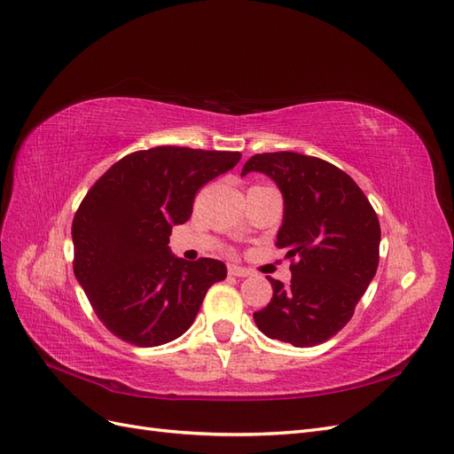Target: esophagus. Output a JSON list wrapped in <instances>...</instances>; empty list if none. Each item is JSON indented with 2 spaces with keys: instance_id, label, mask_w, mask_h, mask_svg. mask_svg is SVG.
Listing matches in <instances>:
<instances>
[{
  "instance_id": "esophagus-1",
  "label": "esophagus",
  "mask_w": 454,
  "mask_h": 454,
  "mask_svg": "<svg viewBox=\"0 0 454 454\" xmlns=\"http://www.w3.org/2000/svg\"><path fill=\"white\" fill-rule=\"evenodd\" d=\"M228 274L230 276H236V278H247V276H251V270L231 264V266H228Z\"/></svg>"
}]
</instances>
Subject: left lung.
<instances>
[{
	"label": "left lung",
	"instance_id": "1",
	"mask_svg": "<svg viewBox=\"0 0 454 454\" xmlns=\"http://www.w3.org/2000/svg\"><path fill=\"white\" fill-rule=\"evenodd\" d=\"M261 171L285 200L276 247L287 249L291 283L268 278L271 301L253 314L270 339L309 348L352 319L379 268L380 224L354 178L333 163L296 152L256 153L241 175Z\"/></svg>",
	"mask_w": 454,
	"mask_h": 454
}]
</instances>
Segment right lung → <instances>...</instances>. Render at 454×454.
Masks as SVG:
<instances>
[{"instance_id":"1","label":"right lung","mask_w":454,"mask_h":454,"mask_svg":"<svg viewBox=\"0 0 454 454\" xmlns=\"http://www.w3.org/2000/svg\"><path fill=\"white\" fill-rule=\"evenodd\" d=\"M239 160V152L155 146L125 155L90 186L72 223L74 274L118 339L142 348L175 340L226 278L215 258L171 254L169 236L192 216L200 188Z\"/></svg>"}]
</instances>
